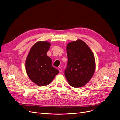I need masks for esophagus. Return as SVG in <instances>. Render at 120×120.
<instances>
[{
  "mask_svg": "<svg viewBox=\"0 0 120 120\" xmlns=\"http://www.w3.org/2000/svg\"><path fill=\"white\" fill-rule=\"evenodd\" d=\"M58 70H59V71L60 72H62V68H60V67H59V68H58Z\"/></svg>",
  "mask_w": 120,
  "mask_h": 120,
  "instance_id": "obj_1",
  "label": "esophagus"
}]
</instances>
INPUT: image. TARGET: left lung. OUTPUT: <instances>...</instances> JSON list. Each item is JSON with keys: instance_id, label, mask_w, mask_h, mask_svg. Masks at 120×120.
I'll list each match as a JSON object with an SVG mask.
<instances>
[{"instance_id": "1", "label": "left lung", "mask_w": 120, "mask_h": 120, "mask_svg": "<svg viewBox=\"0 0 120 120\" xmlns=\"http://www.w3.org/2000/svg\"><path fill=\"white\" fill-rule=\"evenodd\" d=\"M68 58L65 76L71 86L79 88L89 82L95 70V60L91 50L83 41L78 39L67 46Z\"/></svg>"}]
</instances>
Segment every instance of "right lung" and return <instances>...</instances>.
Returning a JSON list of instances; mask_svg holds the SVG:
<instances>
[{
	"label": "right lung",
	"instance_id": "obj_1",
	"mask_svg": "<svg viewBox=\"0 0 120 120\" xmlns=\"http://www.w3.org/2000/svg\"><path fill=\"white\" fill-rule=\"evenodd\" d=\"M50 45L47 41L37 42L31 48L25 62L29 77L40 86L49 84L59 73L52 66V59L47 55Z\"/></svg>",
	"mask_w": 120,
	"mask_h": 120
}]
</instances>
